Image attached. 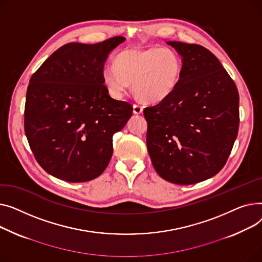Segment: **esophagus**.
Wrapping results in <instances>:
<instances>
[{
	"label": "esophagus",
	"instance_id": "obj_1",
	"mask_svg": "<svg viewBox=\"0 0 262 262\" xmlns=\"http://www.w3.org/2000/svg\"><path fill=\"white\" fill-rule=\"evenodd\" d=\"M133 112H134V114L143 113V106L138 103H134L133 104Z\"/></svg>",
	"mask_w": 262,
	"mask_h": 262
}]
</instances>
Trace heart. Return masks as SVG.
I'll return each mask as SVG.
<instances>
[{
    "label": "heart",
    "mask_w": 262,
    "mask_h": 262,
    "mask_svg": "<svg viewBox=\"0 0 262 262\" xmlns=\"http://www.w3.org/2000/svg\"><path fill=\"white\" fill-rule=\"evenodd\" d=\"M182 70V59L173 50L153 46L118 54L114 66L103 69L102 81L113 98H121L133 83L135 94L142 100L159 102L172 94Z\"/></svg>",
    "instance_id": "heart-1"
}]
</instances>
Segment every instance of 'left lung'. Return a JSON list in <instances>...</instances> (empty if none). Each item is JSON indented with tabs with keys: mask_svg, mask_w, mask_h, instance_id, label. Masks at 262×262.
Returning a JSON list of instances; mask_svg holds the SVG:
<instances>
[{
	"mask_svg": "<svg viewBox=\"0 0 262 262\" xmlns=\"http://www.w3.org/2000/svg\"><path fill=\"white\" fill-rule=\"evenodd\" d=\"M183 57L172 94L147 106V148L160 177L179 185L216 176L239 129V93L211 52L199 44L167 42Z\"/></svg>",
	"mask_w": 262,
	"mask_h": 262,
	"instance_id": "left-lung-1",
	"label": "left lung"
}]
</instances>
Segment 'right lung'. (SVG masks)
Returning <instances> with one entry per match:
<instances>
[{"label":"right lung","mask_w":262,"mask_h":262,"mask_svg":"<svg viewBox=\"0 0 262 262\" xmlns=\"http://www.w3.org/2000/svg\"><path fill=\"white\" fill-rule=\"evenodd\" d=\"M125 40L68 43L30 78L24 130L35 159L53 177L88 182L109 165L113 134L125 127L133 106L109 95L102 71L107 55Z\"/></svg>","instance_id":"obj_1"}]
</instances>
